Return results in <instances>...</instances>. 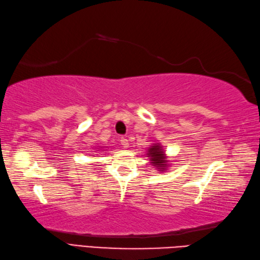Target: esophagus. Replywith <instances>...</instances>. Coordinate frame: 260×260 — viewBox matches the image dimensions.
Wrapping results in <instances>:
<instances>
[{"label":"esophagus","instance_id":"34e87169","mask_svg":"<svg viewBox=\"0 0 260 260\" xmlns=\"http://www.w3.org/2000/svg\"><path fill=\"white\" fill-rule=\"evenodd\" d=\"M120 142H121V145H122L124 148H128V147H129L128 139H125V138H121V139H120Z\"/></svg>","mask_w":260,"mask_h":260}]
</instances>
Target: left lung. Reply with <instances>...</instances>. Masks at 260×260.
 <instances>
[{
	"instance_id": "obj_1",
	"label": "left lung",
	"mask_w": 260,
	"mask_h": 260,
	"mask_svg": "<svg viewBox=\"0 0 260 260\" xmlns=\"http://www.w3.org/2000/svg\"><path fill=\"white\" fill-rule=\"evenodd\" d=\"M147 157H149L150 164L154 166V169L165 172L168 168V158H167L164 147L160 143H153L148 148Z\"/></svg>"
}]
</instances>
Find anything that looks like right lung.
<instances>
[{
  "instance_id": "right-lung-1",
  "label": "right lung",
  "mask_w": 260,
  "mask_h": 260,
  "mask_svg": "<svg viewBox=\"0 0 260 260\" xmlns=\"http://www.w3.org/2000/svg\"><path fill=\"white\" fill-rule=\"evenodd\" d=\"M98 151H99V150H98Z\"/></svg>"
}]
</instances>
